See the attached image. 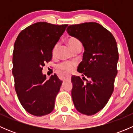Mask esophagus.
Instances as JSON below:
<instances>
[{
    "label": "esophagus",
    "instance_id": "1",
    "mask_svg": "<svg viewBox=\"0 0 133 133\" xmlns=\"http://www.w3.org/2000/svg\"><path fill=\"white\" fill-rule=\"evenodd\" d=\"M71 79V76H67L66 77L64 78V79H63V80H70Z\"/></svg>",
    "mask_w": 133,
    "mask_h": 133
}]
</instances>
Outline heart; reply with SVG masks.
Here are the masks:
<instances>
[{
	"instance_id": "1",
	"label": "heart",
	"mask_w": 133,
	"mask_h": 133,
	"mask_svg": "<svg viewBox=\"0 0 133 133\" xmlns=\"http://www.w3.org/2000/svg\"><path fill=\"white\" fill-rule=\"evenodd\" d=\"M68 44L69 45L71 48L75 51L76 48H80L81 47V44H80V41L77 39L76 38L73 37H69L68 39ZM58 44H56L55 45L53 46V49L51 51V55L53 57H55L57 55V50H58ZM76 63L74 62L71 61H65L62 62L60 63L57 65V69L58 70V73L61 75L67 74V73H71L74 70V69L76 67Z\"/></svg>"
}]
</instances>
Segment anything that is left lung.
<instances>
[{
  "label": "left lung",
  "instance_id": "obj_1",
  "mask_svg": "<svg viewBox=\"0 0 133 133\" xmlns=\"http://www.w3.org/2000/svg\"><path fill=\"white\" fill-rule=\"evenodd\" d=\"M66 31L84 45L82 61L77 71L88 78L72 76L73 104L80 113L95 115L105 106L114 91L119 57L116 40L96 22L70 25Z\"/></svg>",
  "mask_w": 133,
  "mask_h": 133
}]
</instances>
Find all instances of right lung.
I'll return each mask as SVG.
<instances>
[{"label":"right lung","mask_w":133,"mask_h":133,"mask_svg":"<svg viewBox=\"0 0 133 133\" xmlns=\"http://www.w3.org/2000/svg\"><path fill=\"white\" fill-rule=\"evenodd\" d=\"M68 24L39 22L27 27L17 37L13 53L15 89L24 109L34 116L53 111L62 81L57 75L49 80L43 66L51 60V51Z\"/></svg>","instance_id":"obj_1"}]
</instances>
